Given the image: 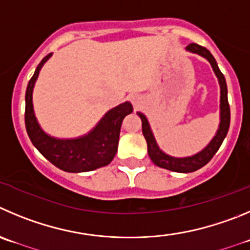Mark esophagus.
<instances>
[{
    "label": "esophagus",
    "mask_w": 250,
    "mask_h": 250,
    "mask_svg": "<svg viewBox=\"0 0 250 250\" xmlns=\"http://www.w3.org/2000/svg\"><path fill=\"white\" fill-rule=\"evenodd\" d=\"M130 101H132V104H134V106L138 107L142 102V97L139 96L138 93H133V95H130Z\"/></svg>",
    "instance_id": "34e87169"
}]
</instances>
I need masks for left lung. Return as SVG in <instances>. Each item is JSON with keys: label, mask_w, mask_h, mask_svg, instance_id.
<instances>
[{"label": "left lung", "mask_w": 250, "mask_h": 250, "mask_svg": "<svg viewBox=\"0 0 250 250\" xmlns=\"http://www.w3.org/2000/svg\"><path fill=\"white\" fill-rule=\"evenodd\" d=\"M186 50L192 53V54H197L200 57L205 58L207 62L211 64L212 70H213L214 75L218 79V83H220L221 88V96H220V125H218V129H217L216 134L213 138L211 139L208 144L202 149L199 153L193 154L191 157H171L169 154L164 153L162 149L158 146L155 137L153 134L150 125L148 122V118L144 116L142 112H137L139 117L142 120V130H143V136L146 138V144H148V154L151 162L159 167H164V169L171 170V171L176 172H192L199 170L200 167H205L209 160L213 158L217 150L220 149L221 144L225 141L226 136H227L228 129H229V122H230V111L229 104H228V97H227V83H226V79L223 74L221 72L220 67L217 65L216 60H214L213 55L207 50L204 46L199 45V44H190L186 46Z\"/></svg>", "instance_id": "8db88e82"}]
</instances>
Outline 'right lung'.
Returning <instances> with one entry per match:
<instances>
[{
  "mask_svg": "<svg viewBox=\"0 0 250 250\" xmlns=\"http://www.w3.org/2000/svg\"><path fill=\"white\" fill-rule=\"evenodd\" d=\"M48 54L37 66L25 91V129L33 146L44 158L67 172H85L106 167L117 153L123 118L132 113L133 106L125 101L104 113L95 127L78 138H55L43 130L33 108V88Z\"/></svg>",
  "mask_w": 250,
  "mask_h": 250,
  "instance_id": "1",
  "label": "right lung"
}]
</instances>
